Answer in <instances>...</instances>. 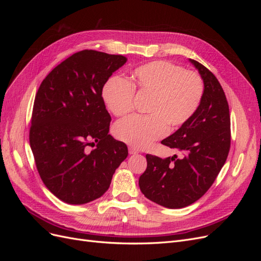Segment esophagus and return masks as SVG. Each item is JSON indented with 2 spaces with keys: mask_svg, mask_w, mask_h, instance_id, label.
I'll use <instances>...</instances> for the list:
<instances>
[{
  "mask_svg": "<svg viewBox=\"0 0 261 261\" xmlns=\"http://www.w3.org/2000/svg\"><path fill=\"white\" fill-rule=\"evenodd\" d=\"M128 152H129V154H136V153H138L139 151H138V149H136V148H134V147H128Z\"/></svg>",
  "mask_w": 261,
  "mask_h": 261,
  "instance_id": "1",
  "label": "esophagus"
}]
</instances>
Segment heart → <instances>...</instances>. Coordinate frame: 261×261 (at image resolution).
I'll return each instance as SVG.
<instances>
[{"mask_svg":"<svg viewBox=\"0 0 261 261\" xmlns=\"http://www.w3.org/2000/svg\"><path fill=\"white\" fill-rule=\"evenodd\" d=\"M134 92L147 94L146 116L134 115L114 126L117 139L144 148L170 129L187 123L199 109L204 93L201 77L168 61H153L133 70L128 82L111 76L102 87V98L115 116L133 109Z\"/></svg>","mask_w":261,"mask_h":261,"instance_id":"1","label":"heart"}]
</instances>
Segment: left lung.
<instances>
[{
	"label": "left lung",
	"instance_id": "left-lung-1",
	"mask_svg": "<svg viewBox=\"0 0 261 261\" xmlns=\"http://www.w3.org/2000/svg\"><path fill=\"white\" fill-rule=\"evenodd\" d=\"M203 81L204 93L195 115L161 144L183 156L147 154L139 177L148 199L170 209L183 208L202 197L224 165L231 146V118L225 93L217 77L199 62L189 60Z\"/></svg>",
	"mask_w": 261,
	"mask_h": 261
}]
</instances>
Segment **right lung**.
<instances>
[{
	"mask_svg": "<svg viewBox=\"0 0 261 261\" xmlns=\"http://www.w3.org/2000/svg\"><path fill=\"white\" fill-rule=\"evenodd\" d=\"M126 61L83 50L54 67L39 87L29 143L39 175L62 201L99 198L128 154L127 146L109 135L111 116L102 98L105 83Z\"/></svg>",
	"mask_w": 261,
	"mask_h": 261,
	"instance_id": "obj_1",
	"label": "right lung"
}]
</instances>
